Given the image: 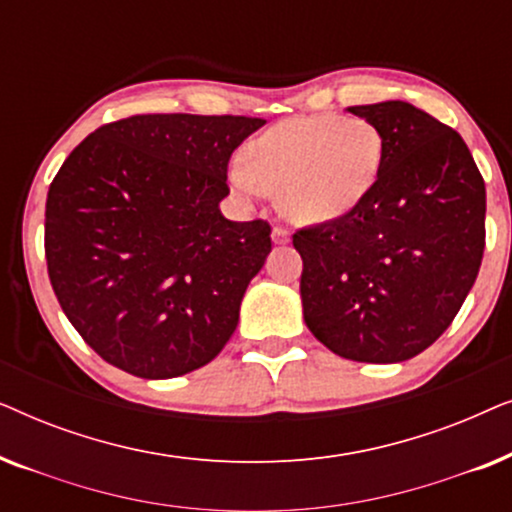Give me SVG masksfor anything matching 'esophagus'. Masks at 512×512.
Masks as SVG:
<instances>
[{
	"mask_svg": "<svg viewBox=\"0 0 512 512\" xmlns=\"http://www.w3.org/2000/svg\"><path fill=\"white\" fill-rule=\"evenodd\" d=\"M272 242H275V244H286V242H289V230L282 228V226L272 228Z\"/></svg>",
	"mask_w": 512,
	"mask_h": 512,
	"instance_id": "34e87169",
	"label": "esophagus"
}]
</instances>
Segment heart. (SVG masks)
<instances>
[{"label": "heart", "mask_w": 512, "mask_h": 512, "mask_svg": "<svg viewBox=\"0 0 512 512\" xmlns=\"http://www.w3.org/2000/svg\"><path fill=\"white\" fill-rule=\"evenodd\" d=\"M382 135L363 118L298 116L272 125L244 149L228 172L244 198L277 193L298 223H326L352 212L373 188L382 165Z\"/></svg>", "instance_id": "obj_1"}]
</instances>
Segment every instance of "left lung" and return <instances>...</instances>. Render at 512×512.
I'll return each instance as SVG.
<instances>
[{"label":"left lung","mask_w":512,"mask_h":512,"mask_svg":"<svg viewBox=\"0 0 512 512\" xmlns=\"http://www.w3.org/2000/svg\"><path fill=\"white\" fill-rule=\"evenodd\" d=\"M347 111L382 135V165L352 212L293 235L303 317L342 359L408 361L443 335L478 277L485 181L459 132L426 111L401 100Z\"/></svg>","instance_id":"left-lung-1"}]
</instances>
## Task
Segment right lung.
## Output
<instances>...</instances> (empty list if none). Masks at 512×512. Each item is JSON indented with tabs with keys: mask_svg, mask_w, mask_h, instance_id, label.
<instances>
[{
	"mask_svg": "<svg viewBox=\"0 0 512 512\" xmlns=\"http://www.w3.org/2000/svg\"><path fill=\"white\" fill-rule=\"evenodd\" d=\"M265 121L142 114L102 125L55 174L46 263L72 326L111 366L170 380L207 366L240 321L270 226L219 202L233 151Z\"/></svg>",
	"mask_w": 512,
	"mask_h": 512,
	"instance_id": "1",
	"label": "right lung"
}]
</instances>
